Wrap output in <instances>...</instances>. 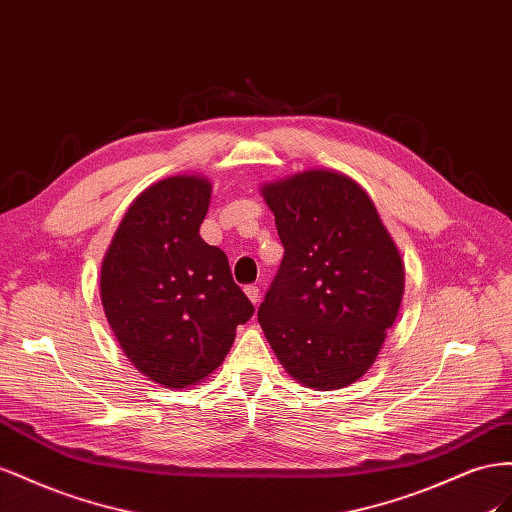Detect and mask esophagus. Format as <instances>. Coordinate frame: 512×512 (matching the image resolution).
<instances>
[{
    "mask_svg": "<svg viewBox=\"0 0 512 512\" xmlns=\"http://www.w3.org/2000/svg\"><path fill=\"white\" fill-rule=\"evenodd\" d=\"M244 291H246V296L251 298V302L257 306V304H259V298H261V289H259V285H246V287H244Z\"/></svg>",
    "mask_w": 512,
    "mask_h": 512,
    "instance_id": "1",
    "label": "esophagus"
}]
</instances>
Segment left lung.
<instances>
[{
    "instance_id": "obj_1",
    "label": "left lung",
    "mask_w": 512,
    "mask_h": 512,
    "mask_svg": "<svg viewBox=\"0 0 512 512\" xmlns=\"http://www.w3.org/2000/svg\"><path fill=\"white\" fill-rule=\"evenodd\" d=\"M285 248L257 317L285 371L339 390L371 369L397 319L405 272L371 197L352 178L309 169L261 186Z\"/></svg>"
}]
</instances>
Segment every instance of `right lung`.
<instances>
[{"instance_id": "1", "label": "right lung", "mask_w": 512, "mask_h": 512, "mask_svg": "<svg viewBox=\"0 0 512 512\" xmlns=\"http://www.w3.org/2000/svg\"><path fill=\"white\" fill-rule=\"evenodd\" d=\"M212 186L173 175L130 203L100 268L109 326L135 367L186 388L221 367L255 306L233 283L227 255L199 236Z\"/></svg>"}]
</instances>
